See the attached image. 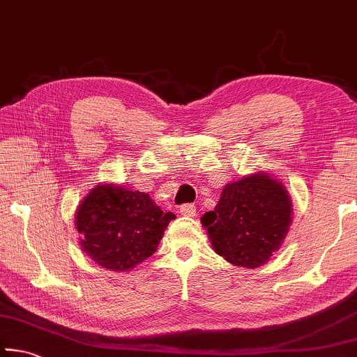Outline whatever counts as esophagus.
Wrapping results in <instances>:
<instances>
[{
	"mask_svg": "<svg viewBox=\"0 0 357 357\" xmlns=\"http://www.w3.org/2000/svg\"><path fill=\"white\" fill-rule=\"evenodd\" d=\"M197 213V209L193 204H183V206H179V214L181 215H185V217H193Z\"/></svg>",
	"mask_w": 357,
	"mask_h": 357,
	"instance_id": "34e87169",
	"label": "esophagus"
}]
</instances>
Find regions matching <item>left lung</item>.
Instances as JSON below:
<instances>
[{
    "label": "left lung",
    "mask_w": 357,
    "mask_h": 357,
    "mask_svg": "<svg viewBox=\"0 0 357 357\" xmlns=\"http://www.w3.org/2000/svg\"><path fill=\"white\" fill-rule=\"evenodd\" d=\"M287 187L257 172L223 187L214 211L202 217L211 245L228 263L255 269L280 249L293 220Z\"/></svg>",
    "instance_id": "8db88e82"
}]
</instances>
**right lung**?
<instances>
[{
    "label": "right lung",
    "mask_w": 357,
    "mask_h": 357,
    "mask_svg": "<svg viewBox=\"0 0 357 357\" xmlns=\"http://www.w3.org/2000/svg\"><path fill=\"white\" fill-rule=\"evenodd\" d=\"M173 219L148 193L98 184L75 211L78 244L102 268L128 273L157 250Z\"/></svg>",
    "instance_id": "add662e5"
}]
</instances>
